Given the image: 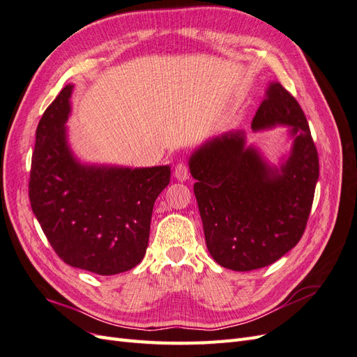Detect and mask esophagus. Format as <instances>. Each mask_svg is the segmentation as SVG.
I'll use <instances>...</instances> for the list:
<instances>
[{"label": "esophagus", "mask_w": 357, "mask_h": 357, "mask_svg": "<svg viewBox=\"0 0 357 357\" xmlns=\"http://www.w3.org/2000/svg\"><path fill=\"white\" fill-rule=\"evenodd\" d=\"M174 177L178 180V181H186V180H189V177H190V172H189V168H188V165L186 164H178L177 167H176V169H174Z\"/></svg>", "instance_id": "34e87169"}]
</instances>
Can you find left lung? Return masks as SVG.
Returning <instances> with one entry per match:
<instances>
[{"label": "left lung", "instance_id": "1", "mask_svg": "<svg viewBox=\"0 0 357 357\" xmlns=\"http://www.w3.org/2000/svg\"><path fill=\"white\" fill-rule=\"evenodd\" d=\"M287 126L291 147L269 164L244 131L213 137L193 150L189 169L205 244L220 266L252 271L274 264L301 240L319 180V156L298 101L268 84L252 122L261 132Z\"/></svg>", "mask_w": 357, "mask_h": 357}]
</instances>
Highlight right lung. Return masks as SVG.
I'll return each instance as SVG.
<instances>
[{
    "instance_id": "add662e5",
    "label": "right lung",
    "mask_w": 357,
    "mask_h": 357,
    "mask_svg": "<svg viewBox=\"0 0 357 357\" xmlns=\"http://www.w3.org/2000/svg\"><path fill=\"white\" fill-rule=\"evenodd\" d=\"M74 84H67L36 131L29 176L32 213L63 262L100 275L125 273L143 261L153 205L171 167L84 164L68 143Z\"/></svg>"
}]
</instances>
